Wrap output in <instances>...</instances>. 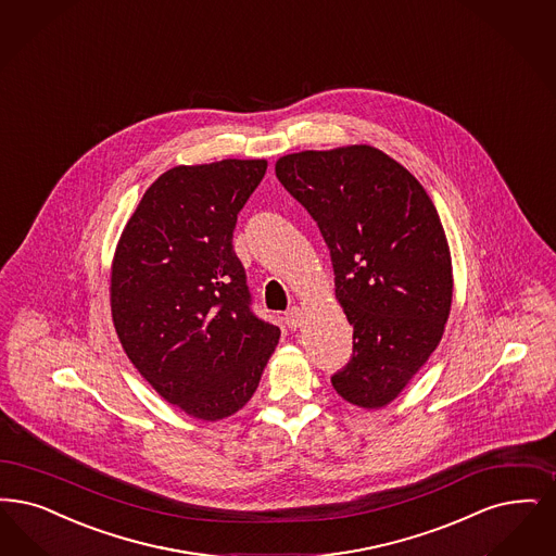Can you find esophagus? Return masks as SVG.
Returning a JSON list of instances; mask_svg holds the SVG:
<instances>
[{
	"instance_id": "1",
	"label": "esophagus",
	"mask_w": 556,
	"mask_h": 556,
	"mask_svg": "<svg viewBox=\"0 0 556 556\" xmlns=\"http://www.w3.org/2000/svg\"><path fill=\"white\" fill-rule=\"evenodd\" d=\"M283 320H286V325H288L289 329L295 331V329L300 327V323H302V311H300L298 306H291V308L286 312Z\"/></svg>"
}]
</instances>
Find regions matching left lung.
<instances>
[{
    "label": "left lung",
    "mask_w": 556,
    "mask_h": 556,
    "mask_svg": "<svg viewBox=\"0 0 556 556\" xmlns=\"http://www.w3.org/2000/svg\"><path fill=\"white\" fill-rule=\"evenodd\" d=\"M275 174L318 225L354 327L334 391L382 407L437 350L448 318L453 268L439 213L418 179L368 144L281 156Z\"/></svg>",
    "instance_id": "left-lung-1"
}]
</instances>
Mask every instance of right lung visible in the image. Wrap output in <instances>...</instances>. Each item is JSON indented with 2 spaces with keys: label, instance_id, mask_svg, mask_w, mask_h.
Wrapping results in <instances>:
<instances>
[{
  "label": "right lung",
  "instance_id": "obj_1",
  "mask_svg": "<svg viewBox=\"0 0 556 556\" xmlns=\"http://www.w3.org/2000/svg\"><path fill=\"white\" fill-rule=\"evenodd\" d=\"M265 159L178 165L153 181L112 265L119 343L163 400L223 420L254 395L281 331L252 312L233 229Z\"/></svg>",
  "mask_w": 556,
  "mask_h": 556
}]
</instances>
